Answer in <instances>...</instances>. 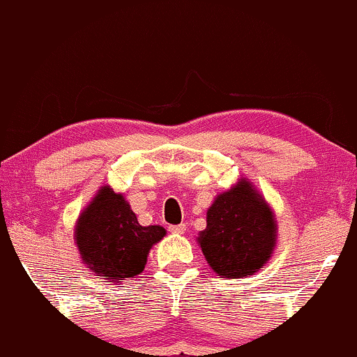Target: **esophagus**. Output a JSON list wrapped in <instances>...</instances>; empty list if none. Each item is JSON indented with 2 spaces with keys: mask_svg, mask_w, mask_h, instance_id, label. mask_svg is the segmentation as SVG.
I'll use <instances>...</instances> for the list:
<instances>
[{
  "mask_svg": "<svg viewBox=\"0 0 357 357\" xmlns=\"http://www.w3.org/2000/svg\"><path fill=\"white\" fill-rule=\"evenodd\" d=\"M168 229H170L172 233H185V229H187V226L183 225V223H180V225H172V226H168Z\"/></svg>",
  "mask_w": 357,
  "mask_h": 357,
  "instance_id": "1",
  "label": "esophagus"
}]
</instances>
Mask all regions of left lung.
I'll return each mask as SVG.
<instances>
[{
	"mask_svg": "<svg viewBox=\"0 0 357 357\" xmlns=\"http://www.w3.org/2000/svg\"><path fill=\"white\" fill-rule=\"evenodd\" d=\"M199 243L216 274L252 275L262 269L275 245L272 211L243 180L218 195L208 209V226L201 231Z\"/></svg>",
	"mask_w": 357,
	"mask_h": 357,
	"instance_id": "1",
	"label": "left lung"
}]
</instances>
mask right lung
Here are the masks:
<instances>
[{"label":"right lung","mask_w":357,"mask_h":357,"mask_svg":"<svg viewBox=\"0 0 357 357\" xmlns=\"http://www.w3.org/2000/svg\"><path fill=\"white\" fill-rule=\"evenodd\" d=\"M163 236L162 226L137 223L128 201L110 187L98 190L76 226V245L88 269L116 282L139 274L149 248Z\"/></svg>","instance_id":"obj_1"}]
</instances>
